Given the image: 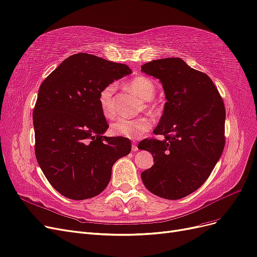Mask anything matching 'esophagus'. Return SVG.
Listing matches in <instances>:
<instances>
[{"instance_id": "34e87169", "label": "esophagus", "mask_w": 257, "mask_h": 257, "mask_svg": "<svg viewBox=\"0 0 257 257\" xmlns=\"http://www.w3.org/2000/svg\"><path fill=\"white\" fill-rule=\"evenodd\" d=\"M131 150L134 151V152H138V151H139L138 145H137L136 143H132V145H131Z\"/></svg>"}]
</instances>
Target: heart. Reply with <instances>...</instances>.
Segmentation results:
<instances>
[{
    "label": "heart",
    "instance_id": "1",
    "mask_svg": "<svg viewBox=\"0 0 257 257\" xmlns=\"http://www.w3.org/2000/svg\"><path fill=\"white\" fill-rule=\"evenodd\" d=\"M128 88L132 93L138 95L141 99L145 101H150L154 98L156 94L155 83L146 77L140 76L132 79L128 82ZM116 85L114 83H110L105 85L100 92H99L98 101L100 105L101 112L103 116L106 118H112L115 115V106H114V92ZM146 107H150V104H146ZM152 128V120L147 117H142L138 119H117L114 121L110 132L114 136L122 137L127 139L138 140L142 138L146 132H148Z\"/></svg>",
    "mask_w": 257,
    "mask_h": 257
}]
</instances>
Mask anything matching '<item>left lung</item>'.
<instances>
[{
    "mask_svg": "<svg viewBox=\"0 0 257 257\" xmlns=\"http://www.w3.org/2000/svg\"><path fill=\"white\" fill-rule=\"evenodd\" d=\"M141 71L159 79L167 102L155 135L140 150L152 153L155 164L141 173L155 195L179 200L194 192L209 177L225 144V107L211 79L179 57L155 60Z\"/></svg>",
    "mask_w": 257,
    "mask_h": 257,
    "instance_id": "left-lung-1",
    "label": "left lung"
}]
</instances>
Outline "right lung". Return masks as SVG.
<instances>
[{
	"label": "right lung",
	"mask_w": 257,
	"mask_h": 257,
	"mask_svg": "<svg viewBox=\"0 0 257 257\" xmlns=\"http://www.w3.org/2000/svg\"><path fill=\"white\" fill-rule=\"evenodd\" d=\"M131 73L125 64L87 53L67 57L41 83L33 112L35 155L49 183L70 200H86L109 185L112 167L131 151L109 138L99 92Z\"/></svg>",
	"instance_id": "1"
}]
</instances>
